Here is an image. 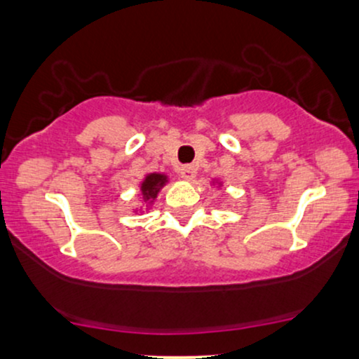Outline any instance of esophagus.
Returning <instances> with one entry per match:
<instances>
[{"label": "esophagus", "mask_w": 359, "mask_h": 359, "mask_svg": "<svg viewBox=\"0 0 359 359\" xmlns=\"http://www.w3.org/2000/svg\"><path fill=\"white\" fill-rule=\"evenodd\" d=\"M196 172H197L196 165H184V167H180L179 174L185 180H192L194 177H196Z\"/></svg>", "instance_id": "obj_1"}]
</instances>
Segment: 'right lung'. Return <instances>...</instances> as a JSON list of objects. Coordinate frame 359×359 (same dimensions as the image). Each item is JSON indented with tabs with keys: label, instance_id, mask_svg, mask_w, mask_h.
I'll return each mask as SVG.
<instances>
[{
	"label": "right lung",
	"instance_id": "obj_1",
	"mask_svg": "<svg viewBox=\"0 0 359 359\" xmlns=\"http://www.w3.org/2000/svg\"><path fill=\"white\" fill-rule=\"evenodd\" d=\"M167 182V175L162 174H150L147 175V179L142 184V194L147 201L155 199L156 194H158L160 187H163Z\"/></svg>",
	"mask_w": 359,
	"mask_h": 359
}]
</instances>
